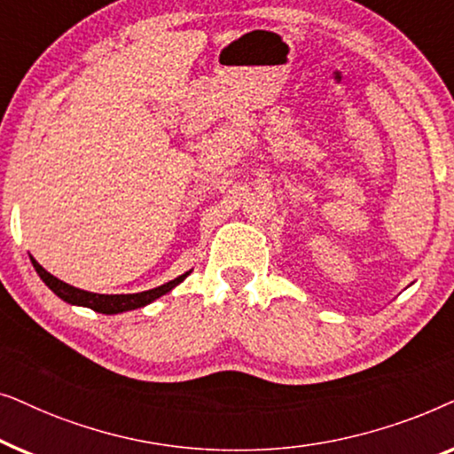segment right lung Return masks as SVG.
<instances>
[{"label": "right lung", "instance_id": "obj_1", "mask_svg": "<svg viewBox=\"0 0 454 454\" xmlns=\"http://www.w3.org/2000/svg\"><path fill=\"white\" fill-rule=\"evenodd\" d=\"M30 262H33L36 275L43 278V283L47 285L49 289L53 291L59 300H64L72 306H82V308H90L95 309L98 314H121L128 312V309H136V308H145L148 303H153L154 300H159L160 295L169 294L173 287H177L179 283L184 281L185 277L190 275L192 270L184 272L173 281L160 285V287L148 289V291H140V294H121V295H105V294H92V291H84L78 287H72L64 281H59L58 277H53L51 272H47L43 266L36 262V260L30 256Z\"/></svg>", "mask_w": 454, "mask_h": 454}]
</instances>
